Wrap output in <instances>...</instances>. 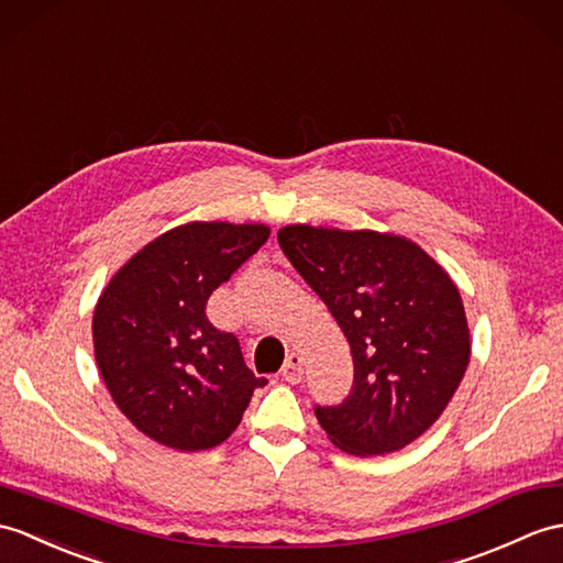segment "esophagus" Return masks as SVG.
I'll return each instance as SVG.
<instances>
[{"label":"esophagus","mask_w":563,"mask_h":563,"mask_svg":"<svg viewBox=\"0 0 563 563\" xmlns=\"http://www.w3.org/2000/svg\"><path fill=\"white\" fill-rule=\"evenodd\" d=\"M280 374H283L287 384H299V382H302V374H305V360L299 357L297 352H290V355H287V360H285V364H283Z\"/></svg>","instance_id":"34e87169"}]
</instances>
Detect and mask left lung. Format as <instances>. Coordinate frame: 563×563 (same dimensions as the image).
I'll return each mask as SVG.
<instances>
[{
	"instance_id": "obj_1",
	"label": "left lung",
	"mask_w": 563,
	"mask_h": 563,
	"mask_svg": "<svg viewBox=\"0 0 563 563\" xmlns=\"http://www.w3.org/2000/svg\"><path fill=\"white\" fill-rule=\"evenodd\" d=\"M278 244L345 333L355 376L338 405H313L347 453L400 451L439 420L470 362L459 287L420 246L372 230L287 225Z\"/></svg>"
}]
</instances>
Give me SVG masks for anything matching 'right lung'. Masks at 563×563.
<instances>
[{
  "label": "right lung",
  "instance_id": "add662e5",
  "mask_svg": "<svg viewBox=\"0 0 563 563\" xmlns=\"http://www.w3.org/2000/svg\"><path fill=\"white\" fill-rule=\"evenodd\" d=\"M268 234L264 225L189 222L143 246L98 299L102 382L129 422L163 446H218L268 384L244 364L238 335L206 317L208 297Z\"/></svg>",
  "mask_w": 563,
  "mask_h": 563
}]
</instances>
